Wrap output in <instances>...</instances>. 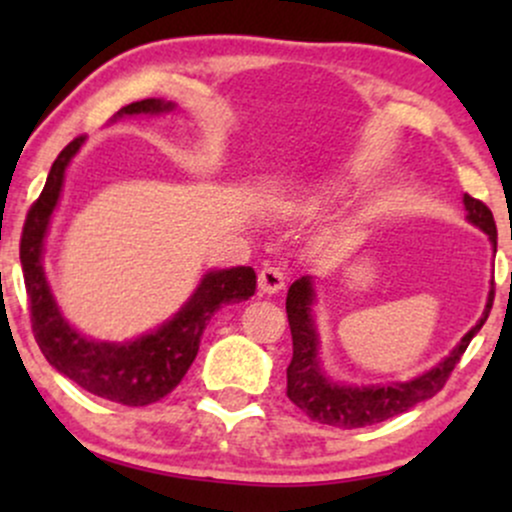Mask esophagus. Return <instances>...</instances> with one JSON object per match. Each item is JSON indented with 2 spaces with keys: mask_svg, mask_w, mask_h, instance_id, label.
Instances as JSON below:
<instances>
[{
  "mask_svg": "<svg viewBox=\"0 0 512 512\" xmlns=\"http://www.w3.org/2000/svg\"><path fill=\"white\" fill-rule=\"evenodd\" d=\"M284 269L281 267H274V264H267V267H262L260 276H257V286H260L262 293H276L279 289H284Z\"/></svg>",
  "mask_w": 512,
  "mask_h": 512,
  "instance_id": "1",
  "label": "esophagus"
}]
</instances>
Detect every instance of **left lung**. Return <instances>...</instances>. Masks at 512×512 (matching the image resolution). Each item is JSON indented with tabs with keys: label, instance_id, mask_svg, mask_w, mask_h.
<instances>
[{
	"label": "left lung",
	"instance_id": "left-lung-1",
	"mask_svg": "<svg viewBox=\"0 0 512 512\" xmlns=\"http://www.w3.org/2000/svg\"><path fill=\"white\" fill-rule=\"evenodd\" d=\"M464 207H467V219L484 228L496 243V221H493L491 209L472 195H464ZM310 303H313V286H310L308 276H303V279L293 281L289 296H286V315H289L293 339V358L286 368V395L317 424L363 428L404 414L407 409L443 390L474 334L481 330V325L489 317L493 291L484 317L464 334L462 342L452 349V354L443 363H438L436 368L419 375V378L409 380V383L385 387H344L322 375L320 366H317V334L313 317H310Z\"/></svg>",
	"mask_w": 512,
	"mask_h": 512
}]
</instances>
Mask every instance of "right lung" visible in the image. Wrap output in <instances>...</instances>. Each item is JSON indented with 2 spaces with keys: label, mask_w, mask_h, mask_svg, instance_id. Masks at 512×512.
Wrapping results in <instances>:
<instances>
[{
  "label": "right lung",
  "mask_w": 512,
  "mask_h": 512,
  "mask_svg": "<svg viewBox=\"0 0 512 512\" xmlns=\"http://www.w3.org/2000/svg\"><path fill=\"white\" fill-rule=\"evenodd\" d=\"M170 108L173 103L146 98V101L125 105L117 115L163 113ZM81 144H84V134L72 139L60 151V156L52 163L43 192L31 204L26 223H23L19 255L28 305H31L33 337L50 366H55L86 392L110 399V402L127 404V407H146L173 392L185 378L187 368L195 361L199 339L211 315L221 305L248 301L255 293V272L252 267H233L207 274L195 296L173 320L158 327L154 334L139 337L137 342L110 344L81 337L57 310L43 272V240L52 211L60 199L64 168Z\"/></svg>",
  "instance_id": "right-lung-1"
}]
</instances>
